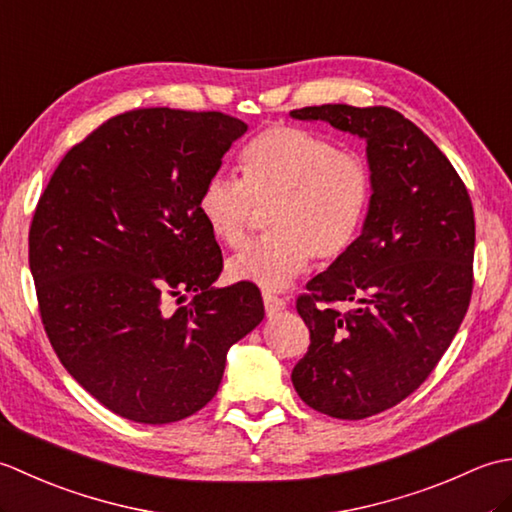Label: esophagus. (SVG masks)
Returning a JSON list of instances; mask_svg holds the SVG:
<instances>
[{
  "instance_id": "1",
  "label": "esophagus",
  "mask_w": 512,
  "mask_h": 512,
  "mask_svg": "<svg viewBox=\"0 0 512 512\" xmlns=\"http://www.w3.org/2000/svg\"><path fill=\"white\" fill-rule=\"evenodd\" d=\"M264 308L266 314H277L286 308V301L281 297H275L273 292H264Z\"/></svg>"
}]
</instances>
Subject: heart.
I'll list each match as a JSON object with an SVG mask.
<instances>
[{
	"mask_svg": "<svg viewBox=\"0 0 512 512\" xmlns=\"http://www.w3.org/2000/svg\"><path fill=\"white\" fill-rule=\"evenodd\" d=\"M372 171L354 151L301 127H270L242 154V178L215 173L198 213L220 244L244 242L257 209H270L268 237L226 262V275L266 290L286 288L312 262H334L361 235L372 202Z\"/></svg>",
	"mask_w": 512,
	"mask_h": 512,
	"instance_id": "b5f03b06",
	"label": "heart"
}]
</instances>
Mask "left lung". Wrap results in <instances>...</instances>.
<instances>
[{
    "label": "left lung",
    "instance_id": "8db88e82",
    "mask_svg": "<svg viewBox=\"0 0 512 512\" xmlns=\"http://www.w3.org/2000/svg\"><path fill=\"white\" fill-rule=\"evenodd\" d=\"M290 116L367 145L374 189L365 224L299 297L310 347L292 369L308 407L363 420L413 394L458 332L473 290V206L449 158L396 110L321 105ZM336 300L353 310L324 306Z\"/></svg>",
    "mask_w": 512,
    "mask_h": 512
}]
</instances>
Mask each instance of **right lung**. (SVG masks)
<instances>
[{"label": "right lung", "mask_w": 512, "mask_h": 512, "mask_svg": "<svg viewBox=\"0 0 512 512\" xmlns=\"http://www.w3.org/2000/svg\"><path fill=\"white\" fill-rule=\"evenodd\" d=\"M246 129L220 112L114 116L63 156L39 198L28 259L43 328L76 383L127 420L200 411L231 345L264 319L253 284L215 288L222 253L198 213Z\"/></svg>", "instance_id": "obj_1"}]
</instances>
